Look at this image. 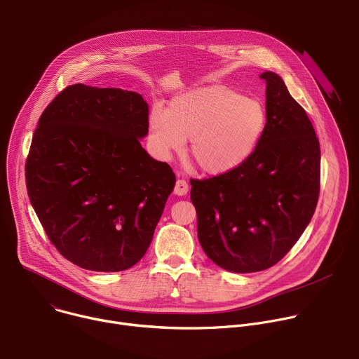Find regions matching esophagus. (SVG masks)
Listing matches in <instances>:
<instances>
[{"label": "esophagus", "mask_w": 359, "mask_h": 359, "mask_svg": "<svg viewBox=\"0 0 359 359\" xmlns=\"http://www.w3.org/2000/svg\"><path fill=\"white\" fill-rule=\"evenodd\" d=\"M187 191H189V186H187L186 180L179 179V180L176 182V184H175V193H176L177 196H184Z\"/></svg>", "instance_id": "obj_1"}]
</instances>
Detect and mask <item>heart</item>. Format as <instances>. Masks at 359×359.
<instances>
[{
  "instance_id": "obj_1",
  "label": "heart",
  "mask_w": 359,
  "mask_h": 359,
  "mask_svg": "<svg viewBox=\"0 0 359 359\" xmlns=\"http://www.w3.org/2000/svg\"><path fill=\"white\" fill-rule=\"evenodd\" d=\"M266 122L260 100L226 86H208L175 96L168 111L156 107L149 118V133L161 159H170L190 139L189 153L198 168L222 175L252 155Z\"/></svg>"
}]
</instances>
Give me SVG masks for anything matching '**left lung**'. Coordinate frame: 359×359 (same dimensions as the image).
Masks as SVG:
<instances>
[{"instance_id":"1","label":"left lung","mask_w":359,"mask_h":359,"mask_svg":"<svg viewBox=\"0 0 359 359\" xmlns=\"http://www.w3.org/2000/svg\"><path fill=\"white\" fill-rule=\"evenodd\" d=\"M266 86V129L238 168L191 179L197 237L208 257L233 273L277 264L309 226L320 196L321 151L311 121L274 72Z\"/></svg>"}]
</instances>
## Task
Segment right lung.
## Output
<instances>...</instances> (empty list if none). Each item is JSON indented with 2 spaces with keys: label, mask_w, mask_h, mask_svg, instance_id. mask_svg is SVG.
I'll list each match as a JSON object with an SVG mask.
<instances>
[{
  "label": "right lung",
  "mask_w": 359,
  "mask_h": 359,
  "mask_svg": "<svg viewBox=\"0 0 359 359\" xmlns=\"http://www.w3.org/2000/svg\"><path fill=\"white\" fill-rule=\"evenodd\" d=\"M143 97L75 83L42 112L25 163L32 208L55 248L90 271H123L147 250L176 176L150 158Z\"/></svg>",
  "instance_id": "right-lung-1"
}]
</instances>
